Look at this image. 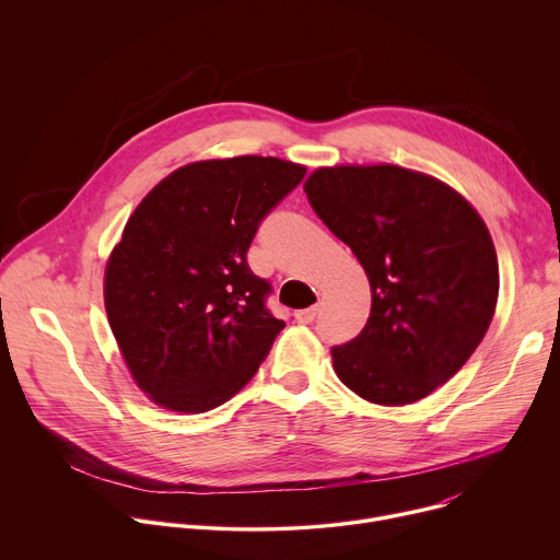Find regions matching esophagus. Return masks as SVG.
Returning <instances> with one entry per match:
<instances>
[{"mask_svg":"<svg viewBox=\"0 0 560 560\" xmlns=\"http://www.w3.org/2000/svg\"><path fill=\"white\" fill-rule=\"evenodd\" d=\"M319 315V306H308V308H302V311H295V319L302 322V324H311L315 322V317Z\"/></svg>","mask_w":560,"mask_h":560,"instance_id":"1","label":"esophagus"}]
</instances>
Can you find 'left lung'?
<instances>
[{
	"instance_id": "8db88e82",
	"label": "left lung",
	"mask_w": 560,
	"mask_h": 560,
	"mask_svg": "<svg viewBox=\"0 0 560 560\" xmlns=\"http://www.w3.org/2000/svg\"><path fill=\"white\" fill-rule=\"evenodd\" d=\"M304 191L371 282L366 326L330 349L335 373L373 404L423 399L462 371L494 315L499 262L481 215L448 185L395 165L324 167Z\"/></svg>"
}]
</instances>
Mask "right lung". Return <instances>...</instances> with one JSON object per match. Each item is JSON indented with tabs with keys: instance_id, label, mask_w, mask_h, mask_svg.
I'll use <instances>...</instances> for the list:
<instances>
[{
	"instance_id": "1",
	"label": "right lung",
	"mask_w": 560,
	"mask_h": 560,
	"mask_svg": "<svg viewBox=\"0 0 560 560\" xmlns=\"http://www.w3.org/2000/svg\"><path fill=\"white\" fill-rule=\"evenodd\" d=\"M273 156L191 163L135 209L105 267V311L137 384L159 406L205 412L234 397L284 322L247 252L304 178Z\"/></svg>"
}]
</instances>
